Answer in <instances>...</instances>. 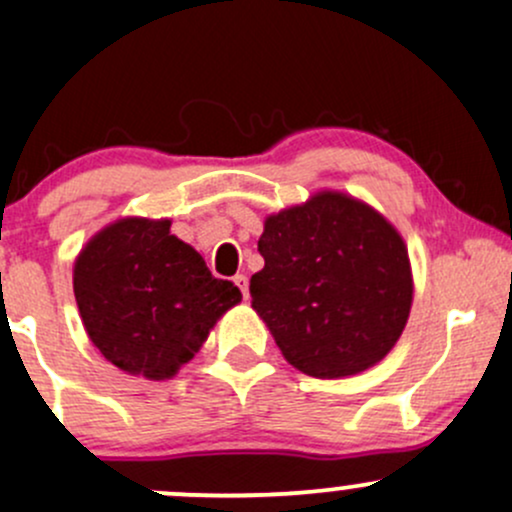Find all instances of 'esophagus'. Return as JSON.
Instances as JSON below:
<instances>
[{
  "label": "esophagus",
  "instance_id": "1",
  "mask_svg": "<svg viewBox=\"0 0 512 512\" xmlns=\"http://www.w3.org/2000/svg\"><path fill=\"white\" fill-rule=\"evenodd\" d=\"M233 282H235V287H238L240 292H242V297H245V299L250 297V284H247V277H245V274H235Z\"/></svg>",
  "mask_w": 512,
  "mask_h": 512
}]
</instances>
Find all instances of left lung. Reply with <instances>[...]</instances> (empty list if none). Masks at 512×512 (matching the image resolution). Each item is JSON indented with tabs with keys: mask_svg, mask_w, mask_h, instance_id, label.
<instances>
[{
	"mask_svg": "<svg viewBox=\"0 0 512 512\" xmlns=\"http://www.w3.org/2000/svg\"><path fill=\"white\" fill-rule=\"evenodd\" d=\"M252 309L284 358L311 378H346L385 358L412 309L402 235L368 203L319 191L267 215Z\"/></svg>",
	"mask_w": 512,
	"mask_h": 512,
	"instance_id": "8db88e82",
	"label": "left lung"
}]
</instances>
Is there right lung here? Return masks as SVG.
Masks as SVG:
<instances>
[{"mask_svg": "<svg viewBox=\"0 0 512 512\" xmlns=\"http://www.w3.org/2000/svg\"><path fill=\"white\" fill-rule=\"evenodd\" d=\"M73 292L98 351L147 380L174 378L242 299L166 218H122L93 235L75 260Z\"/></svg>", "mask_w": 512, "mask_h": 512, "instance_id": "1", "label": "right lung"}]
</instances>
